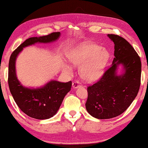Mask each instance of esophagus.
<instances>
[{"instance_id": "esophagus-1", "label": "esophagus", "mask_w": 148, "mask_h": 148, "mask_svg": "<svg viewBox=\"0 0 148 148\" xmlns=\"http://www.w3.org/2000/svg\"><path fill=\"white\" fill-rule=\"evenodd\" d=\"M82 86V85H81V84H80L79 82H75L73 84H72V87H73V88H74V89H77V88H78V87H80Z\"/></svg>"}]
</instances>
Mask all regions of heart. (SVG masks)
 <instances>
[{
  "mask_svg": "<svg viewBox=\"0 0 148 148\" xmlns=\"http://www.w3.org/2000/svg\"><path fill=\"white\" fill-rule=\"evenodd\" d=\"M109 57V51L106 49L91 42H85L72 47L67 55L71 63L81 66L80 76L88 82L95 81L102 76ZM63 70L69 71L71 67L66 65Z\"/></svg>",
  "mask_w": 148,
  "mask_h": 148,
  "instance_id": "1",
  "label": "heart"
}]
</instances>
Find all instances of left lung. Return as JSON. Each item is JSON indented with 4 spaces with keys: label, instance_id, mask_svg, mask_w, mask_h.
<instances>
[{
    "label": "left lung",
    "instance_id": "1",
    "mask_svg": "<svg viewBox=\"0 0 148 148\" xmlns=\"http://www.w3.org/2000/svg\"><path fill=\"white\" fill-rule=\"evenodd\" d=\"M114 44V58L111 66L97 83L87 87L86 107L88 113L99 119L121 115L137 96L140 86V58L125 38L108 34ZM119 66H122L118 73Z\"/></svg>",
    "mask_w": 148,
    "mask_h": 148
}]
</instances>
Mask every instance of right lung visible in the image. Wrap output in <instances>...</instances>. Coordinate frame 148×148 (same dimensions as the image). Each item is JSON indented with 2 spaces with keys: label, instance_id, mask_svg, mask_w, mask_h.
Returning <instances> with one entry per match:
<instances>
[{
  "label": "right lung",
  "instance_id": "obj_1",
  "mask_svg": "<svg viewBox=\"0 0 148 148\" xmlns=\"http://www.w3.org/2000/svg\"><path fill=\"white\" fill-rule=\"evenodd\" d=\"M60 32L47 36L31 37L27 39L12 53L8 65L10 91L18 107L27 116L37 119H47L57 114L64 97L71 91L72 82L61 83L50 80L40 87H27L17 79L16 62L23 48L37 43L47 44L57 40Z\"/></svg>",
  "mask_w": 148,
  "mask_h": 148
}]
</instances>
